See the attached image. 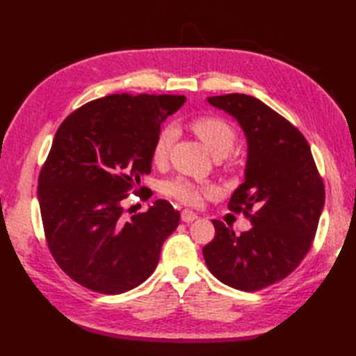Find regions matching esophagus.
<instances>
[{
    "label": "esophagus",
    "instance_id": "esophagus-1",
    "mask_svg": "<svg viewBox=\"0 0 356 356\" xmlns=\"http://www.w3.org/2000/svg\"><path fill=\"white\" fill-rule=\"evenodd\" d=\"M195 218H197V214H195L194 211H191V209H184L182 211V220L185 223H191V222L195 220Z\"/></svg>",
    "mask_w": 356,
    "mask_h": 356
}]
</instances>
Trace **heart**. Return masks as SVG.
I'll list each match as a JSON object with an SVG mask.
<instances>
[{
	"label": "heart",
	"mask_w": 356,
	"mask_h": 356,
	"mask_svg": "<svg viewBox=\"0 0 356 356\" xmlns=\"http://www.w3.org/2000/svg\"><path fill=\"white\" fill-rule=\"evenodd\" d=\"M193 127L214 157L228 156L234 145H236L237 133L234 130V127L222 118H200L195 120ZM176 138L177 128L174 125H166L159 131L153 147V159L156 162L165 161ZM162 190L166 195H171V197L184 203H197L200 200V193L203 190H207V188L195 185L191 180H188L185 177H176L172 180H168V182H165Z\"/></svg>",
	"instance_id": "b5f03b06"
}]
</instances>
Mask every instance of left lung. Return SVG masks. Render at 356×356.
Returning <instances> with one entry per match:
<instances>
[{"mask_svg": "<svg viewBox=\"0 0 356 356\" xmlns=\"http://www.w3.org/2000/svg\"><path fill=\"white\" fill-rule=\"evenodd\" d=\"M207 101L237 120L245 133V182L231 211L251 229L236 236L213 220L214 240L203 248L211 274L238 291H260L286 278L305 259L324 207V185L305 136L254 96L232 93Z\"/></svg>", "mask_w": 356, "mask_h": 356, "instance_id": "left-lung-1", "label": "left lung"}]
</instances>
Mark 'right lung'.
<instances>
[{
  "instance_id": "right-lung-1",
  "label": "right lung",
  "mask_w": 356,
  "mask_h": 356,
  "mask_svg": "<svg viewBox=\"0 0 356 356\" xmlns=\"http://www.w3.org/2000/svg\"><path fill=\"white\" fill-rule=\"evenodd\" d=\"M174 95H110L73 111L38 180L45 238L67 275L118 295L153 274L180 214L166 200L125 220L122 200L151 172L161 124L182 107Z\"/></svg>"
}]
</instances>
